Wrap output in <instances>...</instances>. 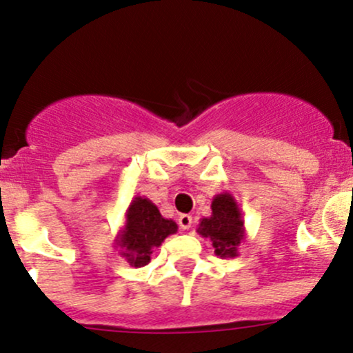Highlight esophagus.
<instances>
[{"label":"esophagus","instance_id":"1","mask_svg":"<svg viewBox=\"0 0 353 353\" xmlns=\"http://www.w3.org/2000/svg\"><path fill=\"white\" fill-rule=\"evenodd\" d=\"M192 223H193L192 215H187V213H183V215L178 216V225H180L181 230H190V228H192Z\"/></svg>","mask_w":353,"mask_h":353}]
</instances>
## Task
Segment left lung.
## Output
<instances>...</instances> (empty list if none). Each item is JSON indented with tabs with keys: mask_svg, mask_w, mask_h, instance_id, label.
Returning a JSON list of instances; mask_svg holds the SVG:
<instances>
[{
	"mask_svg": "<svg viewBox=\"0 0 353 353\" xmlns=\"http://www.w3.org/2000/svg\"><path fill=\"white\" fill-rule=\"evenodd\" d=\"M196 232L205 239H210L215 248V255L220 259L239 256L241 243L247 240V230L243 213L235 196L230 192L213 196L212 215L200 220Z\"/></svg>",
	"mask_w": 353,
	"mask_h": 353,
	"instance_id": "8db88e82",
	"label": "left lung"
}]
</instances>
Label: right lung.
Wrapping results in <instances>:
<instances>
[{"mask_svg": "<svg viewBox=\"0 0 353 353\" xmlns=\"http://www.w3.org/2000/svg\"><path fill=\"white\" fill-rule=\"evenodd\" d=\"M176 232L175 221L163 219L152 200L137 195L126 210L123 227L114 236V245L126 262L140 268L150 263L153 248L160 247L166 236Z\"/></svg>", "mask_w": 353, "mask_h": 353, "instance_id": "obj_1", "label": "right lung"}]
</instances>
